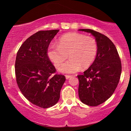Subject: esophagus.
I'll list each match as a JSON object with an SVG mask.
<instances>
[{
	"instance_id": "34e87169",
	"label": "esophagus",
	"mask_w": 131,
	"mask_h": 131,
	"mask_svg": "<svg viewBox=\"0 0 131 131\" xmlns=\"http://www.w3.org/2000/svg\"><path fill=\"white\" fill-rule=\"evenodd\" d=\"M70 77H71V76H70V75H66V79H69L70 78Z\"/></svg>"
}]
</instances>
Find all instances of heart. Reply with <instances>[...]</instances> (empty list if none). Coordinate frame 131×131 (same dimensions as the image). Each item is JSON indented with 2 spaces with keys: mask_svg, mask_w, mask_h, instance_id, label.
Segmentation results:
<instances>
[{
  "mask_svg": "<svg viewBox=\"0 0 131 131\" xmlns=\"http://www.w3.org/2000/svg\"><path fill=\"white\" fill-rule=\"evenodd\" d=\"M98 45L95 39L78 33H69L59 39L58 45L51 44L48 50L49 60L63 73H74L90 67L96 58Z\"/></svg>",
  "mask_w": 131,
  "mask_h": 131,
  "instance_id": "1",
  "label": "heart"
}]
</instances>
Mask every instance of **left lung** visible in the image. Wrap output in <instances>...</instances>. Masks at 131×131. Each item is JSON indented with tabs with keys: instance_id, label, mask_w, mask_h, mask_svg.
<instances>
[{
	"instance_id": "8db88e82",
	"label": "left lung",
	"mask_w": 131,
	"mask_h": 131,
	"mask_svg": "<svg viewBox=\"0 0 131 131\" xmlns=\"http://www.w3.org/2000/svg\"><path fill=\"white\" fill-rule=\"evenodd\" d=\"M79 30L92 34L98 45L94 62L83 74L78 76L79 96L85 104L97 106L108 100L117 88L122 72L121 61L108 37L93 30Z\"/></svg>"
}]
</instances>
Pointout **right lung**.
I'll return each mask as SVG.
<instances>
[{"mask_svg": "<svg viewBox=\"0 0 131 131\" xmlns=\"http://www.w3.org/2000/svg\"><path fill=\"white\" fill-rule=\"evenodd\" d=\"M59 30L37 31L28 37L17 52L15 71L17 85L32 104L46 108L56 104L66 81L48 55L49 45ZM54 74V75H52Z\"/></svg>", "mask_w": 131, "mask_h": 131, "instance_id": "right-lung-1", "label": "right lung"}]
</instances>
